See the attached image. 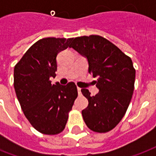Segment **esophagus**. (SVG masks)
<instances>
[{
    "label": "esophagus",
    "mask_w": 156,
    "mask_h": 156,
    "mask_svg": "<svg viewBox=\"0 0 156 156\" xmlns=\"http://www.w3.org/2000/svg\"><path fill=\"white\" fill-rule=\"evenodd\" d=\"M78 95H82V92H81V88L80 87H78Z\"/></svg>",
    "instance_id": "esophagus-1"
}]
</instances>
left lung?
Masks as SVG:
<instances>
[{"label":"left lung","mask_w":156,"mask_h":156,"mask_svg":"<svg viewBox=\"0 0 156 156\" xmlns=\"http://www.w3.org/2000/svg\"><path fill=\"white\" fill-rule=\"evenodd\" d=\"M69 48L87 58L89 73L98 77L100 91L95 96L87 89L81 90L88 100L87 108L82 111L83 120L90 130L108 132L123 118L132 99L135 81L132 60L100 35L76 37Z\"/></svg>","instance_id":"1"}]
</instances>
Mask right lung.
Returning <instances> with one entry per match:
<instances>
[{
  "label": "right lung",
  "mask_w": 156,
  "mask_h": 156,
  "mask_svg": "<svg viewBox=\"0 0 156 156\" xmlns=\"http://www.w3.org/2000/svg\"><path fill=\"white\" fill-rule=\"evenodd\" d=\"M73 38H44L35 42L14 66L13 87L22 110L30 125L44 134L64 130L69 112L78 97L73 82L52 85L56 56L69 46Z\"/></svg>",
  "instance_id": "obj_1"
}]
</instances>
